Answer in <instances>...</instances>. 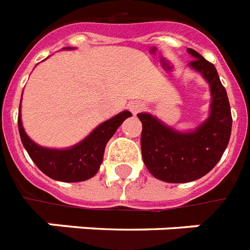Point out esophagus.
<instances>
[{
    "mask_svg": "<svg viewBox=\"0 0 250 250\" xmlns=\"http://www.w3.org/2000/svg\"><path fill=\"white\" fill-rule=\"evenodd\" d=\"M145 105L143 104V102H135V104H132V105L129 106V109H131V111H132L133 114H137L139 111H141V110H144Z\"/></svg>",
    "mask_w": 250,
    "mask_h": 250,
    "instance_id": "34e87169",
    "label": "esophagus"
}]
</instances>
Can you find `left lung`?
Instances as JSON below:
<instances>
[{
    "mask_svg": "<svg viewBox=\"0 0 250 250\" xmlns=\"http://www.w3.org/2000/svg\"><path fill=\"white\" fill-rule=\"evenodd\" d=\"M190 66L201 72L211 89L209 119L194 132L179 133L150 114H137L143 123L141 154L154 178L167 183H187L202 178L221 160L229 145L232 115L226 88L217 68L193 49Z\"/></svg>",
    "mask_w": 250,
    "mask_h": 250,
    "instance_id": "8db88e82",
    "label": "left lung"
}]
</instances>
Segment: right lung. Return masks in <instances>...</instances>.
Listing matches in <instances>:
<instances>
[{"label":"right lung","mask_w":250,"mask_h":250,"mask_svg":"<svg viewBox=\"0 0 250 250\" xmlns=\"http://www.w3.org/2000/svg\"><path fill=\"white\" fill-rule=\"evenodd\" d=\"M129 111H122L109 121L100 125L89 136L75 146L64 150L42 148L35 144L25 135L21 125V114L18 115V128L23 146L31 160L45 175L60 182H83L92 178L100 170L107 141L125 118L131 117Z\"/></svg>","instance_id":"right-lung-1"}]
</instances>
